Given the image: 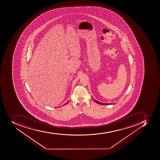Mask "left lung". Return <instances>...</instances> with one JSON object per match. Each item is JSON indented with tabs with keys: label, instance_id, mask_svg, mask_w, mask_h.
<instances>
[{
	"label": "left lung",
	"instance_id": "left-lung-1",
	"mask_svg": "<svg viewBox=\"0 0 160 160\" xmlns=\"http://www.w3.org/2000/svg\"><path fill=\"white\" fill-rule=\"evenodd\" d=\"M93 99V98H92ZM94 100V101H95V102L96 103H98V104H100V105H112V104L111 103H101V102H100L97 101H96V100H95V99H93Z\"/></svg>",
	"mask_w": 160,
	"mask_h": 160
}]
</instances>
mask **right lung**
<instances>
[{
    "label": "right lung",
    "instance_id": "1",
    "mask_svg": "<svg viewBox=\"0 0 160 160\" xmlns=\"http://www.w3.org/2000/svg\"><path fill=\"white\" fill-rule=\"evenodd\" d=\"M68 102H66V103H65V104H64V105H63V106H64V105H66V104H68Z\"/></svg>",
    "mask_w": 160,
    "mask_h": 160
}]
</instances>
